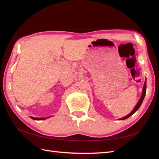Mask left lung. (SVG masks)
Returning <instances> with one entry per match:
<instances>
[{"instance_id":"obj_1","label":"left lung","mask_w":159,"mask_h":159,"mask_svg":"<svg viewBox=\"0 0 159 159\" xmlns=\"http://www.w3.org/2000/svg\"><path fill=\"white\" fill-rule=\"evenodd\" d=\"M146 89H147V81H145V84H144V86H143V93H142V95L141 97L140 98V99H139V102L137 103V104L136 105V106L134 107V108L133 109V110L129 114H128L127 115H126V116H125L124 117H122L121 119H119V120H124V119H126L127 118H129V117H131V115H133L134 113H135L139 109V108L140 107L141 105L142 104V102L143 101L144 99V98H145V94H146Z\"/></svg>"}]
</instances>
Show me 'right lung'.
I'll return each instance as SVG.
<instances>
[{
	"label": "right lung",
	"instance_id": "right-lung-1",
	"mask_svg": "<svg viewBox=\"0 0 159 159\" xmlns=\"http://www.w3.org/2000/svg\"><path fill=\"white\" fill-rule=\"evenodd\" d=\"M30 118L34 120H38V121H39V120H44L47 119V118H36V117H30Z\"/></svg>",
	"mask_w": 159,
	"mask_h": 159
}]
</instances>
